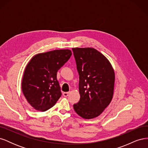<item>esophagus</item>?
Instances as JSON below:
<instances>
[{
  "instance_id": "34e87169",
  "label": "esophagus",
  "mask_w": 148,
  "mask_h": 148,
  "mask_svg": "<svg viewBox=\"0 0 148 148\" xmlns=\"http://www.w3.org/2000/svg\"><path fill=\"white\" fill-rule=\"evenodd\" d=\"M69 95V92H64L63 93V95H64V96H65V97L68 96Z\"/></svg>"
}]
</instances>
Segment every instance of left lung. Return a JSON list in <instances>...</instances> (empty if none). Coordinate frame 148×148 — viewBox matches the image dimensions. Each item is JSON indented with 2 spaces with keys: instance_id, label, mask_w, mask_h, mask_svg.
I'll use <instances>...</instances> for the list:
<instances>
[{
  "instance_id": "left-lung-1",
  "label": "left lung",
  "mask_w": 148,
  "mask_h": 148,
  "mask_svg": "<svg viewBox=\"0 0 148 148\" xmlns=\"http://www.w3.org/2000/svg\"><path fill=\"white\" fill-rule=\"evenodd\" d=\"M79 75V101L75 111L85 119L100 115L112 99L114 70L102 53L92 47L72 48Z\"/></svg>"
}]
</instances>
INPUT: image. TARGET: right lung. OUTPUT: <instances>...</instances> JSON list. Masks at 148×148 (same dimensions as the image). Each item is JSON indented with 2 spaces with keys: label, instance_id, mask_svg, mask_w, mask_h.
I'll return each mask as SVG.
<instances>
[{
  "label": "right lung",
  "instance_id": "add662e5",
  "mask_svg": "<svg viewBox=\"0 0 148 148\" xmlns=\"http://www.w3.org/2000/svg\"><path fill=\"white\" fill-rule=\"evenodd\" d=\"M70 49H57L35 55L26 66L21 88L34 109L44 112L54 106L62 93L57 73L70 59Z\"/></svg>",
  "mask_w": 148,
  "mask_h": 148
}]
</instances>
